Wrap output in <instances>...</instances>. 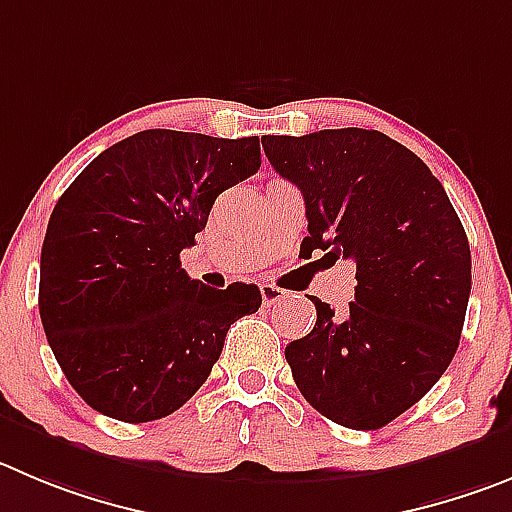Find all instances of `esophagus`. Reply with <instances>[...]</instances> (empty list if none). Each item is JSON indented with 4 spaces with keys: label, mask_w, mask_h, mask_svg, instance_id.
<instances>
[{
    "label": "esophagus",
    "mask_w": 512,
    "mask_h": 512,
    "mask_svg": "<svg viewBox=\"0 0 512 512\" xmlns=\"http://www.w3.org/2000/svg\"><path fill=\"white\" fill-rule=\"evenodd\" d=\"M260 295H262V303L270 308V305H278L280 300H285V290L278 288V285H270V283H262L260 285Z\"/></svg>",
    "instance_id": "esophagus-1"
}]
</instances>
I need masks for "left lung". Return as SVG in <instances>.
Masks as SVG:
<instances>
[{
    "label": "left lung",
    "instance_id": "8db88e82",
    "mask_svg": "<svg viewBox=\"0 0 512 512\" xmlns=\"http://www.w3.org/2000/svg\"><path fill=\"white\" fill-rule=\"evenodd\" d=\"M305 199L300 250L356 262L338 315L313 298V331L285 348L313 409L348 429H381L414 407L460 346L472 285L470 242L437 176L381 131L331 128L262 138Z\"/></svg>",
    "mask_w": 512,
    "mask_h": 512
}]
</instances>
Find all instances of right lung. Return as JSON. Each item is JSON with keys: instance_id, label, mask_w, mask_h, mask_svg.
Instances as JSON below:
<instances>
[{"instance_id": "obj_1", "label": "right lung", "mask_w": 512, "mask_h": 512, "mask_svg": "<svg viewBox=\"0 0 512 512\" xmlns=\"http://www.w3.org/2000/svg\"><path fill=\"white\" fill-rule=\"evenodd\" d=\"M260 169V138L133 133L57 199L40 257V318L62 374L88 407L128 424L184 407L229 326L257 313V285L207 288L181 250L214 199Z\"/></svg>"}]
</instances>
